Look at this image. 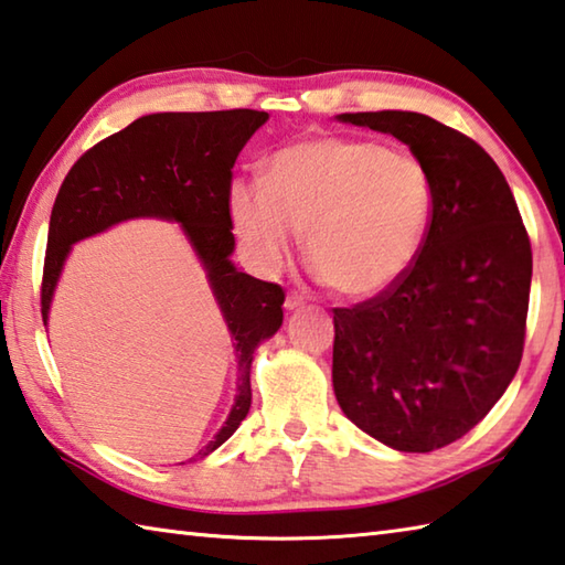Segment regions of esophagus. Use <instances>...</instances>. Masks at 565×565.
<instances>
[{
    "mask_svg": "<svg viewBox=\"0 0 565 565\" xmlns=\"http://www.w3.org/2000/svg\"><path fill=\"white\" fill-rule=\"evenodd\" d=\"M303 303H306V296L299 291H289V296H286V301H284L286 311H299V309H303Z\"/></svg>",
    "mask_w": 565,
    "mask_h": 565,
    "instance_id": "34e87169",
    "label": "esophagus"
}]
</instances>
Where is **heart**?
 Instances as JSON below:
<instances>
[{
	"mask_svg": "<svg viewBox=\"0 0 565 565\" xmlns=\"http://www.w3.org/2000/svg\"><path fill=\"white\" fill-rule=\"evenodd\" d=\"M435 212L425 162L383 142L313 136L276 152L269 180L237 178L230 214L262 266L289 256L306 230V259L343 299L383 296L413 271Z\"/></svg>",
	"mask_w": 565,
	"mask_h": 565,
	"instance_id": "heart-1",
	"label": "heart"
}]
</instances>
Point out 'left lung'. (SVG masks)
I'll list each match as a JSON object with an SVG mask.
<instances>
[{"instance_id":"left-lung-1","label":"left lung","mask_w":565,"mask_h":565,"mask_svg":"<svg viewBox=\"0 0 565 565\" xmlns=\"http://www.w3.org/2000/svg\"><path fill=\"white\" fill-rule=\"evenodd\" d=\"M425 162L435 212L395 289L333 309V390L345 417L397 452L465 437L504 395L524 353L531 242L489 152L409 110L341 113Z\"/></svg>"}]
</instances>
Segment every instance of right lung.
<instances>
[{
    "instance_id": "obj_1",
    "label": "right lung",
    "mask_w": 565,
    "mask_h": 565,
    "mask_svg": "<svg viewBox=\"0 0 565 565\" xmlns=\"http://www.w3.org/2000/svg\"><path fill=\"white\" fill-rule=\"evenodd\" d=\"M269 120L264 110L150 113L86 150L61 182L49 222L41 281L44 326L64 262L76 242L126 220L178 222L207 271L237 353V397L227 423L200 457L237 433L252 407V361L256 345L284 321V289L239 271L232 264L234 234L230 188L234 160Z\"/></svg>"
}]
</instances>
